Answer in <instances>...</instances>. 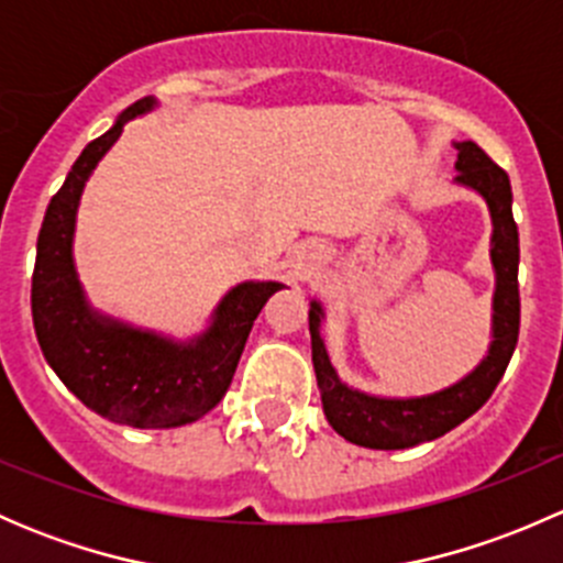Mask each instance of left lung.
I'll list each match as a JSON object with an SVG mask.
<instances>
[{
	"label": "left lung",
	"instance_id": "left-lung-1",
	"mask_svg": "<svg viewBox=\"0 0 563 563\" xmlns=\"http://www.w3.org/2000/svg\"><path fill=\"white\" fill-rule=\"evenodd\" d=\"M455 181L479 192L487 203L493 223L490 264L496 272L493 291V340L487 356L452 387L422 397L367 395L340 382L329 362L327 343L321 338L323 308L310 299V345H313L316 382L321 389L323 413L334 433L367 450H408L450 433L460 422L479 411L507 371L520 332L518 294V225L512 218V187L504 168H498L474 141H455Z\"/></svg>",
	"mask_w": 563,
	"mask_h": 563
}]
</instances>
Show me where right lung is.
Segmentation results:
<instances>
[{"mask_svg": "<svg viewBox=\"0 0 563 563\" xmlns=\"http://www.w3.org/2000/svg\"><path fill=\"white\" fill-rule=\"evenodd\" d=\"M155 106V98L135 100L78 155L45 209L32 275V321L45 362L84 406L139 430L179 428L212 411L231 387L261 308L286 288L275 280L240 283L220 299L209 327L190 340L133 327L89 305L73 261L84 185L117 144L124 122Z\"/></svg>", "mask_w": 563, "mask_h": 563, "instance_id": "obj_1", "label": "right lung"}]
</instances>
